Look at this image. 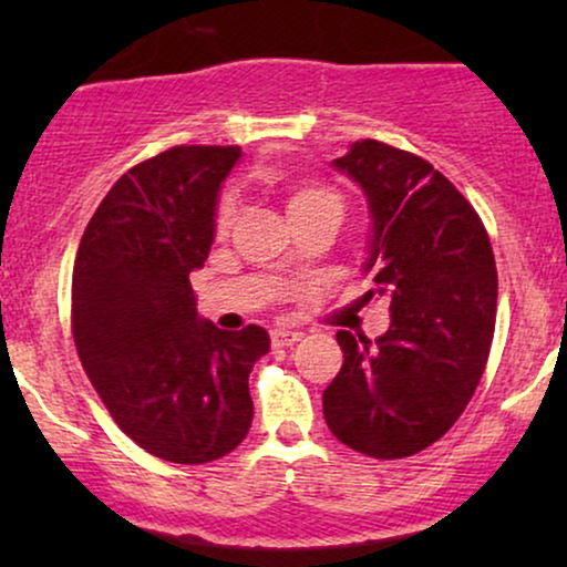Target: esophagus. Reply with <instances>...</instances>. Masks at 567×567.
<instances>
[{
  "mask_svg": "<svg viewBox=\"0 0 567 567\" xmlns=\"http://www.w3.org/2000/svg\"><path fill=\"white\" fill-rule=\"evenodd\" d=\"M301 338H305V332H299V330H281V328H278V330L270 332V340H274V346H281V348L293 346Z\"/></svg>",
  "mask_w": 567,
  "mask_h": 567,
  "instance_id": "34e87169",
  "label": "esophagus"
}]
</instances>
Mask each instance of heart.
I'll return each instance as SVG.
<instances>
[{
    "label": "heart",
    "instance_id": "obj_1",
    "mask_svg": "<svg viewBox=\"0 0 567 567\" xmlns=\"http://www.w3.org/2000/svg\"><path fill=\"white\" fill-rule=\"evenodd\" d=\"M322 206L340 208V198L336 196V193L322 188V185H317V183L293 185V188L289 190V196H286V214H289V219L291 216L315 212V208H322ZM231 216H235V198L224 196L219 204V212H216V227L219 229L229 227Z\"/></svg>",
    "mask_w": 567,
    "mask_h": 567
}]
</instances>
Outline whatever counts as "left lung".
Wrapping results in <instances>:
<instances>
[{"mask_svg": "<svg viewBox=\"0 0 567 567\" xmlns=\"http://www.w3.org/2000/svg\"><path fill=\"white\" fill-rule=\"evenodd\" d=\"M332 169L369 208L363 297L390 301V328L369 340L338 330L343 367L322 392L338 441L374 460L423 452L456 423L491 353L498 274L467 198L431 162L361 138Z\"/></svg>", "mask_w": 567, "mask_h": 567, "instance_id": "8db88e82", "label": "left lung"}]
</instances>
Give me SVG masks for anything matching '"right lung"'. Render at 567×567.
<instances>
[{"label":"right lung","mask_w":567,"mask_h":567,"mask_svg":"<svg viewBox=\"0 0 567 567\" xmlns=\"http://www.w3.org/2000/svg\"><path fill=\"white\" fill-rule=\"evenodd\" d=\"M239 146H173L131 167L92 214L74 260L76 353L118 429L175 464L243 444L247 377L270 336L219 330L196 309L190 274L216 237L221 183Z\"/></svg>","instance_id":"1"}]
</instances>
